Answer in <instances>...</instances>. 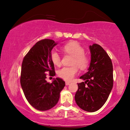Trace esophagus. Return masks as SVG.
Instances as JSON below:
<instances>
[{"label":"esophagus","instance_id":"esophagus-1","mask_svg":"<svg viewBox=\"0 0 130 130\" xmlns=\"http://www.w3.org/2000/svg\"><path fill=\"white\" fill-rule=\"evenodd\" d=\"M70 84H71V82H65V85H70Z\"/></svg>","mask_w":130,"mask_h":130}]
</instances>
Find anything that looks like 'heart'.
Returning a JSON list of instances; mask_svg holds the SVG:
<instances>
[{"instance_id":"obj_1","label":"heart","mask_w":130,"mask_h":130,"mask_svg":"<svg viewBox=\"0 0 130 130\" xmlns=\"http://www.w3.org/2000/svg\"><path fill=\"white\" fill-rule=\"evenodd\" d=\"M64 52L73 57L72 67H65L60 68L57 72V76L67 81H71L77 74V67L81 70H84L89 65V59L85 55V50L79 43L73 42L67 43L63 46ZM51 60L56 66H60L61 58L57 51H53L51 53Z\"/></svg>"}]
</instances>
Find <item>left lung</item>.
<instances>
[{
    "mask_svg": "<svg viewBox=\"0 0 130 130\" xmlns=\"http://www.w3.org/2000/svg\"><path fill=\"white\" fill-rule=\"evenodd\" d=\"M89 48L90 67L88 71L80 77L85 82L77 84L74 98L83 110L94 112L99 110L108 98L113 86V68L110 57L101 46L93 43Z\"/></svg>",
    "mask_w": 130,
    "mask_h": 130,
    "instance_id": "left-lung-1",
    "label": "left lung"
}]
</instances>
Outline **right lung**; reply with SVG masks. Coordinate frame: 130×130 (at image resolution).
I'll return each mask as SVG.
<instances>
[{"label":"right lung","instance_id":"add662e5","mask_svg":"<svg viewBox=\"0 0 130 130\" xmlns=\"http://www.w3.org/2000/svg\"><path fill=\"white\" fill-rule=\"evenodd\" d=\"M57 44L51 39L41 40L31 48L23 58L21 68L20 84L26 100L39 111L52 108L58 102L60 91L65 82L60 78L46 82V73L56 75L51 60V51Z\"/></svg>","mask_w":130,"mask_h":130}]
</instances>
